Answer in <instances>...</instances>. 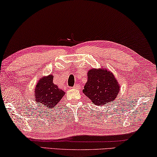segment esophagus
Here are the masks:
<instances>
[{"label": "esophagus", "mask_w": 157, "mask_h": 157, "mask_svg": "<svg viewBox=\"0 0 157 157\" xmlns=\"http://www.w3.org/2000/svg\"><path fill=\"white\" fill-rule=\"evenodd\" d=\"M79 87H80V86H79V84H76V85H75L73 86V88L75 89H79Z\"/></svg>", "instance_id": "34e87169"}]
</instances>
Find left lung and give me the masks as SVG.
I'll use <instances>...</instances> for the list:
<instances>
[{"mask_svg":"<svg viewBox=\"0 0 157 157\" xmlns=\"http://www.w3.org/2000/svg\"><path fill=\"white\" fill-rule=\"evenodd\" d=\"M88 81L83 93L90 99L92 104L102 106L115 100L120 86L111 72L106 69L90 70L88 72Z\"/></svg>","mask_w":157,"mask_h":157,"instance_id":"8db88e82","label":"left lung"}]
</instances>
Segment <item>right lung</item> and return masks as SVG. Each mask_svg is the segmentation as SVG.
<instances>
[{
    "instance_id": "1",
    "label": "right lung",
    "mask_w": 157,
    "mask_h": 157,
    "mask_svg": "<svg viewBox=\"0 0 157 157\" xmlns=\"http://www.w3.org/2000/svg\"><path fill=\"white\" fill-rule=\"evenodd\" d=\"M53 79L51 75L41 78L35 88V101L46 108L55 106L65 94L63 91L53 84Z\"/></svg>"
}]
</instances>
